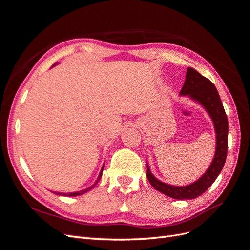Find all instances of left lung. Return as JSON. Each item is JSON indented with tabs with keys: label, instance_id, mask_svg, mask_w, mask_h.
I'll return each instance as SVG.
<instances>
[{
	"label": "left lung",
	"instance_id": "8db88e82",
	"mask_svg": "<svg viewBox=\"0 0 250 250\" xmlns=\"http://www.w3.org/2000/svg\"><path fill=\"white\" fill-rule=\"evenodd\" d=\"M181 96H188L194 101L198 102L208 111L211 121L214 122L216 132V151L213 162L203 175L195 183L176 187L165 184L158 180L151 173L147 165V177L149 183L155 190L174 199H194L203 194L213 185L220 174L225 164L228 154V139H229V121L221 102L220 96L214 83L208 78L203 77L200 73L192 67H188L186 81L180 90Z\"/></svg>",
	"mask_w": 250,
	"mask_h": 250
}]
</instances>
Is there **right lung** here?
I'll return each mask as SVG.
<instances>
[{
  "mask_svg": "<svg viewBox=\"0 0 250 250\" xmlns=\"http://www.w3.org/2000/svg\"><path fill=\"white\" fill-rule=\"evenodd\" d=\"M103 168H104V165H103V167H102V169H101V171H100V174H99V177H98V179H97V181L96 183L92 186V187H89V188H85V190H82V191H79V192H74V193H56V192H54L55 194H57V195H62V196H69V197H73V196H78V195H82V194H84V193H86V192H88V191H90L92 190V188L96 186V184L98 183V181H99V179L101 178V176H102V172H103Z\"/></svg>",
  "mask_w": 250,
  "mask_h": 250,
  "instance_id": "right-lung-1",
  "label": "right lung"
}]
</instances>
